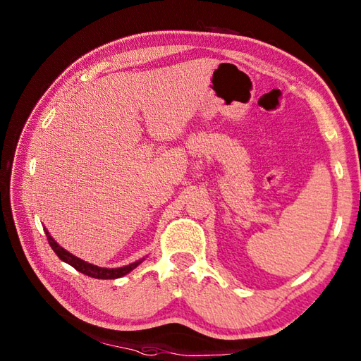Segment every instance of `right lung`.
<instances>
[{
    "mask_svg": "<svg viewBox=\"0 0 361 361\" xmlns=\"http://www.w3.org/2000/svg\"><path fill=\"white\" fill-rule=\"evenodd\" d=\"M44 233H46V237H48V242L51 245V248L54 250V252H56V255L60 259L63 260V262L70 264L78 271L87 274V276H91V278H94V279H118V278H122V276H126L127 273L132 271L133 268H136L144 260V259H140L133 264L121 267V268H102V267H97V265H93V264H88V262H85V260L79 259L78 256L71 255L70 251H66L65 248L60 247V245L52 239V235L48 233V229H44Z\"/></svg>",
    "mask_w": 361,
    "mask_h": 361,
    "instance_id": "right-lung-1",
    "label": "right lung"
}]
</instances>
